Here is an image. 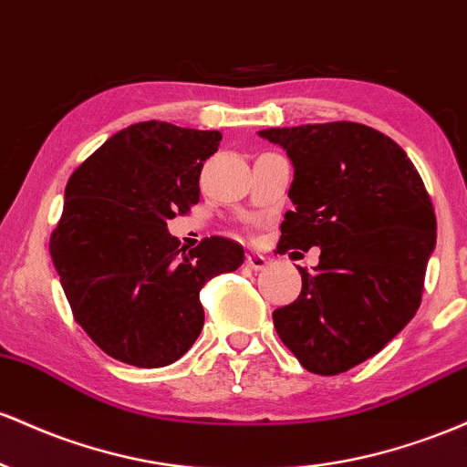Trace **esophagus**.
Instances as JSON below:
<instances>
[{
  "mask_svg": "<svg viewBox=\"0 0 467 467\" xmlns=\"http://www.w3.org/2000/svg\"><path fill=\"white\" fill-rule=\"evenodd\" d=\"M266 262H269V260H266L262 254H254V251H251V254L247 255V266H249V269H254V271L265 269Z\"/></svg>",
  "mask_w": 467,
  "mask_h": 467,
  "instance_id": "1",
  "label": "esophagus"
}]
</instances>
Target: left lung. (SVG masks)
<instances>
[{
  "instance_id": "8db88e82",
  "label": "left lung",
  "mask_w": 467,
  "mask_h": 467,
  "mask_svg": "<svg viewBox=\"0 0 467 467\" xmlns=\"http://www.w3.org/2000/svg\"><path fill=\"white\" fill-rule=\"evenodd\" d=\"M296 174L282 254L319 247L300 269L296 302L274 311L285 347L316 375H339L379 353L415 317L437 243L431 193L400 145L361 123L262 130Z\"/></svg>"
}]
</instances>
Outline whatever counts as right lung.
Masks as SVG:
<instances>
[{"label": "right lung", "mask_w": 467, "mask_h": 467, "mask_svg": "<svg viewBox=\"0 0 467 467\" xmlns=\"http://www.w3.org/2000/svg\"><path fill=\"white\" fill-rule=\"evenodd\" d=\"M216 130L143 120L72 171L50 255L75 322L109 358L139 368L181 359L205 324L201 289L235 271L244 249L223 235L185 247L167 220L201 198Z\"/></svg>", "instance_id": "obj_1"}]
</instances>
